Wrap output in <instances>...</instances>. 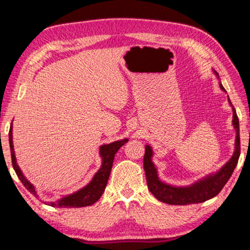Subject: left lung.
Listing matches in <instances>:
<instances>
[{
	"instance_id": "obj_1",
	"label": "left lung",
	"mask_w": 250,
	"mask_h": 250,
	"mask_svg": "<svg viewBox=\"0 0 250 250\" xmlns=\"http://www.w3.org/2000/svg\"><path fill=\"white\" fill-rule=\"evenodd\" d=\"M215 75L218 77V74L214 70ZM219 78V77H218ZM219 87L223 91H226L223 84L219 83ZM228 101L232 108V125L236 130V140H235V151L230 160L224 166L221 170L216 173L203 177L200 181L189 186H173L164 183L158 176V171L152 162L153 151L150 146H146L145 159H143V167H145L146 183L150 192L158 198L159 201L167 203L171 205H188L203 203L207 200H210L217 195L225 186L227 181L229 180L232 172L238 162L240 154V138H239V120L237 117L236 110L232 107L229 98Z\"/></svg>"
}]
</instances>
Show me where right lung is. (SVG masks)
Here are the masks:
<instances>
[{"mask_svg":"<svg viewBox=\"0 0 250 250\" xmlns=\"http://www.w3.org/2000/svg\"><path fill=\"white\" fill-rule=\"evenodd\" d=\"M12 124L10 128V132H8V141H10V147H11V156H12V164H13V167L18 174L19 179L22 182L23 185L26 188L29 192H31L33 195L39 197L36 193V189L34 188L32 183H29V181L23 175L22 171H21L20 167L16 163V158H15V152H14V146H13V134H12ZM128 139H124V140L115 141L112 143H109V145H104L100 146L99 153L101 156V160H103V163H101V167L98 170L92 177V180L88 183L84 188H80L79 191L75 192L70 195L64 196L59 198L56 202H48L46 203L47 205H50L53 207H67V208H70V207H84L92 205L94 203L99 200L104 192L105 185L108 183L110 172H111L113 159H115V154L118 152V150L125 145V143L128 142Z\"/></svg>","mask_w":250,"mask_h":250,"instance_id":"add662e5","label":"right lung"}]
</instances>
